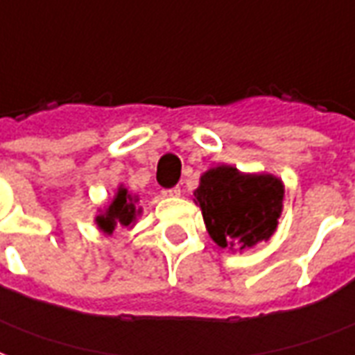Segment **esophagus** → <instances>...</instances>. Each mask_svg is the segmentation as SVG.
I'll list each match as a JSON object with an SVG mask.
<instances>
[{
    "label": "esophagus",
    "instance_id": "1",
    "mask_svg": "<svg viewBox=\"0 0 355 355\" xmlns=\"http://www.w3.org/2000/svg\"><path fill=\"white\" fill-rule=\"evenodd\" d=\"M162 196L164 198H178L180 196V188H165V190H162Z\"/></svg>",
    "mask_w": 355,
    "mask_h": 355
}]
</instances>
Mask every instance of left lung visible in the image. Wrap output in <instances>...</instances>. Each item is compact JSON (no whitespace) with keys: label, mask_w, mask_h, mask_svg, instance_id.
Listing matches in <instances>:
<instances>
[{"label":"left lung","mask_w":355,"mask_h":355,"mask_svg":"<svg viewBox=\"0 0 355 355\" xmlns=\"http://www.w3.org/2000/svg\"><path fill=\"white\" fill-rule=\"evenodd\" d=\"M193 196L212 241L244 250L275 233L284 186L271 175H241L222 165L205 173Z\"/></svg>","instance_id":"left-lung-1"}]
</instances>
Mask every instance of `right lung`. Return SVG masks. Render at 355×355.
<instances>
[{
    "label": "right lung",
    "mask_w": 355,
    "mask_h": 355,
    "mask_svg": "<svg viewBox=\"0 0 355 355\" xmlns=\"http://www.w3.org/2000/svg\"><path fill=\"white\" fill-rule=\"evenodd\" d=\"M135 201L137 199L131 198L125 188H120L116 193V198L109 207V211L97 216V225L101 227L107 233H112L114 225H130L133 220H135V214H137V209H135Z\"/></svg>",
    "instance_id": "1"
}]
</instances>
